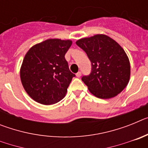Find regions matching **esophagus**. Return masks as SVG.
<instances>
[{
	"mask_svg": "<svg viewBox=\"0 0 148 148\" xmlns=\"http://www.w3.org/2000/svg\"><path fill=\"white\" fill-rule=\"evenodd\" d=\"M81 75H82V72H78V73H76V76L78 77V78H80L81 77Z\"/></svg>",
	"mask_w": 148,
	"mask_h": 148,
	"instance_id": "obj_1",
	"label": "esophagus"
}]
</instances>
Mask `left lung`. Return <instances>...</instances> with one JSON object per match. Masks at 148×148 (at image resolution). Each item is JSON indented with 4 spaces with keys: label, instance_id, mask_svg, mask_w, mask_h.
<instances>
[{
    "label": "left lung",
    "instance_id": "1",
    "mask_svg": "<svg viewBox=\"0 0 148 148\" xmlns=\"http://www.w3.org/2000/svg\"><path fill=\"white\" fill-rule=\"evenodd\" d=\"M76 44L91 62L90 73L82 78L91 93L99 99H110L126 87L130 61L118 43L107 35H96L77 40Z\"/></svg>",
    "mask_w": 148,
    "mask_h": 148
}]
</instances>
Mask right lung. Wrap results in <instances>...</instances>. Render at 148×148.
<instances>
[{
    "mask_svg": "<svg viewBox=\"0 0 148 148\" xmlns=\"http://www.w3.org/2000/svg\"><path fill=\"white\" fill-rule=\"evenodd\" d=\"M71 44L70 40L48 39L27 52L21 69V79L26 92L35 101L53 104L65 96L75 76L64 57Z\"/></svg>",
    "mask_w": 148,
    "mask_h": 148,
    "instance_id": "right-lung-1",
    "label": "right lung"
}]
</instances>
